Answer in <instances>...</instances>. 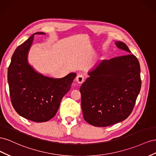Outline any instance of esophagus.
Listing matches in <instances>:
<instances>
[{
	"mask_svg": "<svg viewBox=\"0 0 156 156\" xmlns=\"http://www.w3.org/2000/svg\"><path fill=\"white\" fill-rule=\"evenodd\" d=\"M76 80L78 83H82L84 82V76L82 74H78L76 78Z\"/></svg>",
	"mask_w": 156,
	"mask_h": 156,
	"instance_id": "1",
	"label": "esophagus"
}]
</instances>
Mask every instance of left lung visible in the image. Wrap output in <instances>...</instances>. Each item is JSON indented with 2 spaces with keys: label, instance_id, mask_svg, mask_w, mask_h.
Masks as SVG:
<instances>
[{
  "label": "left lung",
  "instance_id": "obj_1",
  "mask_svg": "<svg viewBox=\"0 0 156 156\" xmlns=\"http://www.w3.org/2000/svg\"><path fill=\"white\" fill-rule=\"evenodd\" d=\"M127 55L103 60L80 88L84 119L95 127H107L132 112L141 87L140 67L126 44L115 41Z\"/></svg>",
  "mask_w": 156,
  "mask_h": 156
}]
</instances>
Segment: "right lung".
<instances>
[{
    "instance_id": "1",
    "label": "right lung",
    "mask_w": 156,
    "mask_h": 156,
    "mask_svg": "<svg viewBox=\"0 0 156 156\" xmlns=\"http://www.w3.org/2000/svg\"><path fill=\"white\" fill-rule=\"evenodd\" d=\"M33 34L16 48L8 69V82L13 107L21 116L44 122L55 116L61 99L71 87L76 74L52 78L38 73L28 63Z\"/></svg>"
}]
</instances>
